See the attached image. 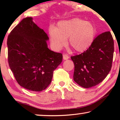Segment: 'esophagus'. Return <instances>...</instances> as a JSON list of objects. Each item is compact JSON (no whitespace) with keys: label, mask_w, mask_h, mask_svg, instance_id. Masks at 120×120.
Masks as SVG:
<instances>
[{"label":"esophagus","mask_w":120,"mask_h":120,"mask_svg":"<svg viewBox=\"0 0 120 120\" xmlns=\"http://www.w3.org/2000/svg\"><path fill=\"white\" fill-rule=\"evenodd\" d=\"M69 58V56L68 55H67V54H64V55H63V59L64 60H68Z\"/></svg>","instance_id":"1"}]
</instances>
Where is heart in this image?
Wrapping results in <instances>:
<instances>
[{
  "mask_svg": "<svg viewBox=\"0 0 120 120\" xmlns=\"http://www.w3.org/2000/svg\"><path fill=\"white\" fill-rule=\"evenodd\" d=\"M96 30L91 23L79 19L60 21L55 28L49 29L52 46L58 51L65 46L66 40L74 50L83 52L89 48L94 41Z\"/></svg>",
  "mask_w": 120,
  "mask_h": 120,
  "instance_id": "obj_1",
  "label": "heart"
}]
</instances>
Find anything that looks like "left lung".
<instances>
[{"label": "left lung", "instance_id": "left-lung-1", "mask_svg": "<svg viewBox=\"0 0 120 120\" xmlns=\"http://www.w3.org/2000/svg\"><path fill=\"white\" fill-rule=\"evenodd\" d=\"M114 51V40L111 33L99 34L87 50L71 56L75 66L74 81L86 88L101 83L111 70Z\"/></svg>", "mask_w": 120, "mask_h": 120}]
</instances>
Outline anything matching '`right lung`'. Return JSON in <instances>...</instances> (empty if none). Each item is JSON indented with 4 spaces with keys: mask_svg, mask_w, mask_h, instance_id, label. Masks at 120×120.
I'll return each mask as SVG.
<instances>
[{
    "mask_svg": "<svg viewBox=\"0 0 120 120\" xmlns=\"http://www.w3.org/2000/svg\"><path fill=\"white\" fill-rule=\"evenodd\" d=\"M32 19H23L8 35V63L21 86L40 92L50 84L63 55L49 50L48 36Z\"/></svg>",
    "mask_w": 120,
    "mask_h": 120,
    "instance_id": "right-lung-1",
    "label": "right lung"
}]
</instances>
